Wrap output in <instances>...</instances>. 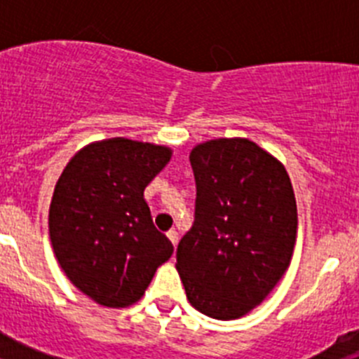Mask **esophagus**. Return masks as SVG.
Listing matches in <instances>:
<instances>
[{
    "instance_id": "34e87169",
    "label": "esophagus",
    "mask_w": 359,
    "mask_h": 359,
    "mask_svg": "<svg viewBox=\"0 0 359 359\" xmlns=\"http://www.w3.org/2000/svg\"><path fill=\"white\" fill-rule=\"evenodd\" d=\"M167 237H169V241H170V243H172L174 246H176V244H177V231L174 230V228H172V230H169V231H167Z\"/></svg>"
}]
</instances>
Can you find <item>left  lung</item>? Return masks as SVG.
Masks as SVG:
<instances>
[{"label": "left lung", "instance_id": "left-lung-1", "mask_svg": "<svg viewBox=\"0 0 359 359\" xmlns=\"http://www.w3.org/2000/svg\"><path fill=\"white\" fill-rule=\"evenodd\" d=\"M196 221L177 244L190 306L236 320L261 306L293 257L297 201L286 167L248 138H215L190 151Z\"/></svg>", "mask_w": 359, "mask_h": 359}]
</instances>
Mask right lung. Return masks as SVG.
<instances>
[{
	"instance_id": "right-lung-1",
	"label": "right lung",
	"mask_w": 359,
	"mask_h": 359,
	"mask_svg": "<svg viewBox=\"0 0 359 359\" xmlns=\"http://www.w3.org/2000/svg\"><path fill=\"white\" fill-rule=\"evenodd\" d=\"M170 156L165 145L107 138L75 152L57 180L48 214L53 253L73 286L100 306L138 302L172 255L144 199Z\"/></svg>"
}]
</instances>
